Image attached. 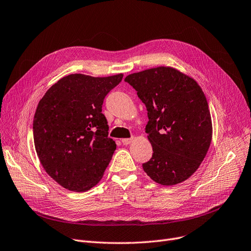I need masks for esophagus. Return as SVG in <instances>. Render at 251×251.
<instances>
[{
    "label": "esophagus",
    "instance_id": "34e87169",
    "mask_svg": "<svg viewBox=\"0 0 251 251\" xmlns=\"http://www.w3.org/2000/svg\"><path fill=\"white\" fill-rule=\"evenodd\" d=\"M133 141H134V138L123 139V140H122V142H123V144H124V145H128V144H130V143H132Z\"/></svg>",
    "mask_w": 251,
    "mask_h": 251
}]
</instances>
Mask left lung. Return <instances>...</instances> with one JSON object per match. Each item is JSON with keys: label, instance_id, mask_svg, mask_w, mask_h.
Returning <instances> with one entry per match:
<instances>
[{"label": "left lung", "instance_id": "obj_1", "mask_svg": "<svg viewBox=\"0 0 251 251\" xmlns=\"http://www.w3.org/2000/svg\"><path fill=\"white\" fill-rule=\"evenodd\" d=\"M125 80L148 111L145 129L153 154L143 170L163 186L186 181L204 159L212 138L203 91L195 79L170 66L143 70Z\"/></svg>", "mask_w": 251, "mask_h": 251}]
</instances>
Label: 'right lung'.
<instances>
[{
    "instance_id": "add662e5",
    "label": "right lung",
    "mask_w": 251,
    "mask_h": 251,
    "mask_svg": "<svg viewBox=\"0 0 251 251\" xmlns=\"http://www.w3.org/2000/svg\"><path fill=\"white\" fill-rule=\"evenodd\" d=\"M123 76L69 75L40 100L32 125L35 151L46 173L63 188L85 192L102 178L116 149L102 105Z\"/></svg>"
}]
</instances>
